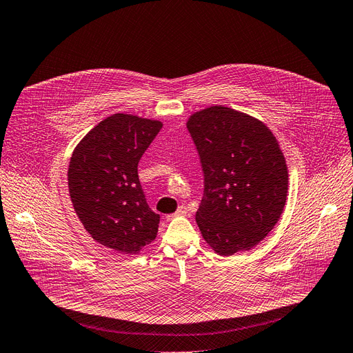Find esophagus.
Instances as JSON below:
<instances>
[{
  "instance_id": "1",
  "label": "esophagus",
  "mask_w": 353,
  "mask_h": 353,
  "mask_svg": "<svg viewBox=\"0 0 353 353\" xmlns=\"http://www.w3.org/2000/svg\"><path fill=\"white\" fill-rule=\"evenodd\" d=\"M188 214H189L188 208H186L185 205H180V206H179V210H177L174 214H172V215H167V219H173L174 216H185V215H188Z\"/></svg>"
}]
</instances>
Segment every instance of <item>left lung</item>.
I'll return each instance as SVG.
<instances>
[{
	"mask_svg": "<svg viewBox=\"0 0 353 353\" xmlns=\"http://www.w3.org/2000/svg\"><path fill=\"white\" fill-rule=\"evenodd\" d=\"M203 172L196 223L221 256L250 250L281 218L288 168L270 129L224 106L196 112L188 121Z\"/></svg>",
	"mask_w": 353,
	"mask_h": 353,
	"instance_id": "left-lung-1",
	"label": "left lung"
}]
</instances>
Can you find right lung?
Listing matches in <instances>:
<instances>
[{
	"label": "right lung",
	"instance_id": "right-lung-1",
	"mask_svg": "<svg viewBox=\"0 0 353 353\" xmlns=\"http://www.w3.org/2000/svg\"><path fill=\"white\" fill-rule=\"evenodd\" d=\"M159 121L116 113L78 143L68 168L75 214L97 243L126 254L157 237L160 215L147 203L138 163L160 132Z\"/></svg>",
	"mask_w": 353,
	"mask_h": 353
}]
</instances>
